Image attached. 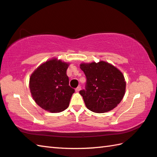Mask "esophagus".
Listing matches in <instances>:
<instances>
[{"label":"esophagus","mask_w":157,"mask_h":157,"mask_svg":"<svg viewBox=\"0 0 157 157\" xmlns=\"http://www.w3.org/2000/svg\"><path fill=\"white\" fill-rule=\"evenodd\" d=\"M80 90H81V86H78V88L75 89V91H76L77 93H78L79 91H80Z\"/></svg>","instance_id":"esophagus-1"}]
</instances>
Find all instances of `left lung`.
Returning a JSON list of instances; mask_svg holds the SVG:
<instances>
[{"label":"left lung","mask_w":157,"mask_h":157,"mask_svg":"<svg viewBox=\"0 0 157 157\" xmlns=\"http://www.w3.org/2000/svg\"><path fill=\"white\" fill-rule=\"evenodd\" d=\"M80 68L86 77V90L79 91L86 107L93 112L112 110L121 102L126 89L123 73L105 61L82 63Z\"/></svg>","instance_id":"left-lung-1"}]
</instances>
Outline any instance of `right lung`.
<instances>
[{
    "mask_svg": "<svg viewBox=\"0 0 157 157\" xmlns=\"http://www.w3.org/2000/svg\"><path fill=\"white\" fill-rule=\"evenodd\" d=\"M69 63L52 58L39 66L31 74L29 88L32 97L43 109L51 113L64 111L75 90L69 86L66 71Z\"/></svg>",
    "mask_w": 157,
    "mask_h": 157,
    "instance_id": "1",
    "label": "right lung"
}]
</instances>
